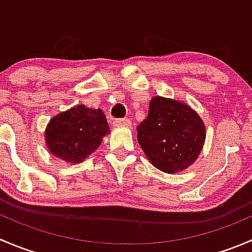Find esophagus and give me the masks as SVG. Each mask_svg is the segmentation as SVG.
I'll return each instance as SVG.
<instances>
[{"mask_svg":"<svg viewBox=\"0 0 252 252\" xmlns=\"http://www.w3.org/2000/svg\"><path fill=\"white\" fill-rule=\"evenodd\" d=\"M113 126H130L131 122L126 118H122V119H114L113 121Z\"/></svg>","mask_w":252,"mask_h":252,"instance_id":"1","label":"esophagus"}]
</instances>
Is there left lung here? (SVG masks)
I'll use <instances>...</instances> for the list:
<instances>
[{
  "instance_id": "8db88e82",
  "label": "left lung",
  "mask_w": 252,
  "mask_h": 252,
  "mask_svg": "<svg viewBox=\"0 0 252 252\" xmlns=\"http://www.w3.org/2000/svg\"><path fill=\"white\" fill-rule=\"evenodd\" d=\"M138 142L152 164L166 173L188 168L205 142V124L185 103L164 97L150 101L149 114L136 128Z\"/></svg>"
}]
</instances>
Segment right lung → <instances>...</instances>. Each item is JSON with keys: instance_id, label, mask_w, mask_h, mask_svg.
<instances>
[{"instance_id": "1", "label": "right lung", "mask_w": 252, "mask_h": 252, "mask_svg": "<svg viewBox=\"0 0 252 252\" xmlns=\"http://www.w3.org/2000/svg\"><path fill=\"white\" fill-rule=\"evenodd\" d=\"M108 133L110 126L102 111L79 105L53 117L45 138L51 154L69 163H80Z\"/></svg>"}]
</instances>
